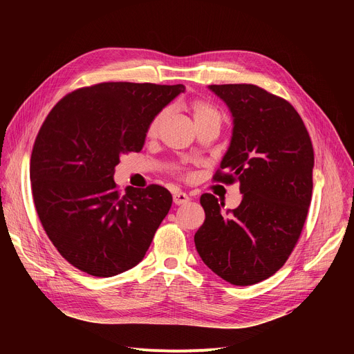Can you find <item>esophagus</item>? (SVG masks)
Here are the masks:
<instances>
[{
	"label": "esophagus",
	"mask_w": 354,
	"mask_h": 354,
	"mask_svg": "<svg viewBox=\"0 0 354 354\" xmlns=\"http://www.w3.org/2000/svg\"><path fill=\"white\" fill-rule=\"evenodd\" d=\"M189 201H191V198L187 194H183V192L174 194V203H175V205H183V203H188Z\"/></svg>",
	"instance_id": "obj_1"
}]
</instances>
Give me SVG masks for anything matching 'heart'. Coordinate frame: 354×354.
<instances>
[{
    "label": "heart",
    "mask_w": 354,
    "mask_h": 354,
    "mask_svg": "<svg viewBox=\"0 0 354 354\" xmlns=\"http://www.w3.org/2000/svg\"><path fill=\"white\" fill-rule=\"evenodd\" d=\"M189 111L194 118V123H195L196 129L202 127V126H207V124H215L219 127L222 123L221 111L208 102H203V100L191 102ZM167 115H169V110L163 109L151 120V123H149V126H147V132H146V135L149 138H155L159 133V130H160L162 124L165 123Z\"/></svg>",
    "instance_id": "heart-1"
}]
</instances>
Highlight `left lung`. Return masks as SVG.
Segmentation results:
<instances>
[{"label":"left lung","instance_id":"obj_1","mask_svg":"<svg viewBox=\"0 0 354 354\" xmlns=\"http://www.w3.org/2000/svg\"><path fill=\"white\" fill-rule=\"evenodd\" d=\"M234 118L228 152L215 182H238L235 209L212 194L201 196L205 222L195 247L216 275L252 286L280 270L299 241L313 192L314 151L297 110L255 84H211Z\"/></svg>","mask_w":354,"mask_h":354}]
</instances>
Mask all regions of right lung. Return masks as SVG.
<instances>
[{
  "instance_id": "right-lung-1",
  "label": "right lung",
  "mask_w": 354,
  "mask_h": 354,
  "mask_svg": "<svg viewBox=\"0 0 354 354\" xmlns=\"http://www.w3.org/2000/svg\"><path fill=\"white\" fill-rule=\"evenodd\" d=\"M185 87L107 82L66 95L35 138L30 179L41 225L60 255L93 277L139 264L172 195L160 185L113 180L120 156L140 152L147 126Z\"/></svg>"
}]
</instances>
